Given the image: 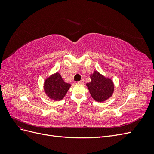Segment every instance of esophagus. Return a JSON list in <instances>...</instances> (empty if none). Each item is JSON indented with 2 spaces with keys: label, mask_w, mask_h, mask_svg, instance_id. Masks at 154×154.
I'll use <instances>...</instances> for the list:
<instances>
[{
  "label": "esophagus",
  "mask_w": 154,
  "mask_h": 154,
  "mask_svg": "<svg viewBox=\"0 0 154 154\" xmlns=\"http://www.w3.org/2000/svg\"><path fill=\"white\" fill-rule=\"evenodd\" d=\"M77 83H78V84H83V83H84V80H83V79H82V80L78 82Z\"/></svg>",
  "instance_id": "esophagus-1"
}]
</instances>
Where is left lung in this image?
Returning a JSON list of instances; mask_svg holds the SVG:
<instances>
[{"label": "left lung", "mask_w": 154, "mask_h": 154, "mask_svg": "<svg viewBox=\"0 0 154 154\" xmlns=\"http://www.w3.org/2000/svg\"><path fill=\"white\" fill-rule=\"evenodd\" d=\"M91 82L87 83L91 95L95 101L103 102L111 97L114 90L112 80L106 78L99 72L95 71L91 74Z\"/></svg>", "instance_id": "8db88e82"}]
</instances>
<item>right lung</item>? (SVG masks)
Wrapping results in <instances>:
<instances>
[{"mask_svg":"<svg viewBox=\"0 0 154 154\" xmlns=\"http://www.w3.org/2000/svg\"><path fill=\"white\" fill-rule=\"evenodd\" d=\"M71 84L63 81L58 72L45 79L44 91L50 99L54 101L62 100L66 96Z\"/></svg>","mask_w":154,"mask_h":154,"instance_id":"obj_1","label":"right lung"}]
</instances>
